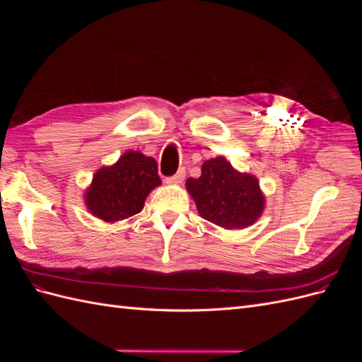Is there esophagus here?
<instances>
[{
    "instance_id": "34e87169",
    "label": "esophagus",
    "mask_w": 362,
    "mask_h": 362,
    "mask_svg": "<svg viewBox=\"0 0 362 362\" xmlns=\"http://www.w3.org/2000/svg\"><path fill=\"white\" fill-rule=\"evenodd\" d=\"M185 178V172L184 169H180L177 173L173 175V177H169L166 178V184H181Z\"/></svg>"
}]
</instances>
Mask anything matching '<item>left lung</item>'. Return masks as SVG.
<instances>
[{
    "label": "left lung",
    "instance_id": "left-lung-1",
    "mask_svg": "<svg viewBox=\"0 0 362 362\" xmlns=\"http://www.w3.org/2000/svg\"><path fill=\"white\" fill-rule=\"evenodd\" d=\"M199 178H189L185 187L205 221L225 229H242L255 223L264 211L259 181L235 170L225 157L206 160Z\"/></svg>",
    "mask_w": 362,
    "mask_h": 362
}]
</instances>
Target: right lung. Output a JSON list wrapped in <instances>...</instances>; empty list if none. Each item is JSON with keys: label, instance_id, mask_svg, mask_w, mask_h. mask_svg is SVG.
I'll return each instance as SVG.
<instances>
[{"label": "right lung", "instance_id": "right-lung-1", "mask_svg": "<svg viewBox=\"0 0 362 362\" xmlns=\"http://www.w3.org/2000/svg\"><path fill=\"white\" fill-rule=\"evenodd\" d=\"M157 161L127 151L113 166L96 170L84 193L87 210L104 222L124 221L144 210L146 196L161 184Z\"/></svg>", "mask_w": 362, "mask_h": 362}]
</instances>
